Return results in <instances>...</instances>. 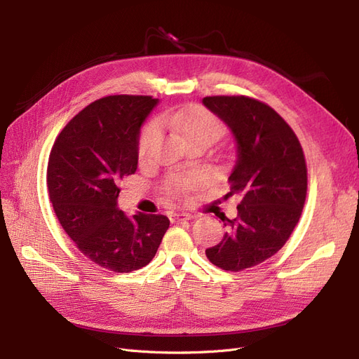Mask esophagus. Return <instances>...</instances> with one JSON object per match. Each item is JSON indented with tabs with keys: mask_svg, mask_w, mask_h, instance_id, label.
I'll use <instances>...</instances> for the list:
<instances>
[{
	"mask_svg": "<svg viewBox=\"0 0 359 359\" xmlns=\"http://www.w3.org/2000/svg\"><path fill=\"white\" fill-rule=\"evenodd\" d=\"M191 220V215L187 212H175L170 215V222L172 223H178V222H187Z\"/></svg>",
	"mask_w": 359,
	"mask_h": 359,
	"instance_id": "1",
	"label": "esophagus"
}]
</instances>
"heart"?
Wrapping results in <instances>:
<instances>
[{"label": "heart", "mask_w": 359, "mask_h": 359, "mask_svg": "<svg viewBox=\"0 0 359 359\" xmlns=\"http://www.w3.org/2000/svg\"><path fill=\"white\" fill-rule=\"evenodd\" d=\"M161 121L170 126L172 128L178 130L189 144L203 140V142L212 144L214 140L223 135V124L211 111L203 106L194 104L186 109H177L163 114ZM160 133V123L157 119L148 121L139 133L137 139V156L140 160L148 157L151 148ZM194 186H196V178L189 173H175L170 175L165 182V191L169 198H182L187 194Z\"/></svg>", "instance_id": "b5f03b06"}]
</instances>
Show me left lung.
Wrapping results in <instances>:
<instances>
[{
	"instance_id": "left-lung-1",
	"label": "left lung",
	"mask_w": 359,
	"mask_h": 359,
	"mask_svg": "<svg viewBox=\"0 0 359 359\" xmlns=\"http://www.w3.org/2000/svg\"><path fill=\"white\" fill-rule=\"evenodd\" d=\"M203 104L229 126L236 161L229 196H240L235 219L224 217L223 240L205 250L224 271L265 262L286 244L307 196V165L295 132L273 107L247 95H211Z\"/></svg>"
}]
</instances>
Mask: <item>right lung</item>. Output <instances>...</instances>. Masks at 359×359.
Returning <instances> with one entry per match:
<instances>
[{"label": "right lung", "mask_w": 359, "mask_h": 359, "mask_svg": "<svg viewBox=\"0 0 359 359\" xmlns=\"http://www.w3.org/2000/svg\"><path fill=\"white\" fill-rule=\"evenodd\" d=\"M157 100L107 95L61 130L48 161L49 198L62 229L91 262L114 273L148 265L169 227L161 214L116 208L118 184L137 169V139Z\"/></svg>", "instance_id": "add662e5"}]
</instances>
